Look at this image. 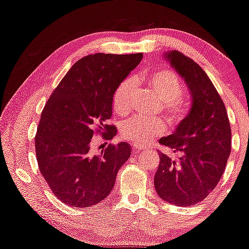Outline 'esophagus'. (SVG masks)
Here are the masks:
<instances>
[{
    "label": "esophagus",
    "mask_w": 249,
    "mask_h": 249,
    "mask_svg": "<svg viewBox=\"0 0 249 249\" xmlns=\"http://www.w3.org/2000/svg\"><path fill=\"white\" fill-rule=\"evenodd\" d=\"M143 149H146L145 146H138V145H134L132 151L134 152V153H139V152L143 151Z\"/></svg>",
    "instance_id": "1"
}]
</instances>
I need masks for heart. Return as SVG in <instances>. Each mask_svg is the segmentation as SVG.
<instances>
[{"mask_svg":"<svg viewBox=\"0 0 249 249\" xmlns=\"http://www.w3.org/2000/svg\"><path fill=\"white\" fill-rule=\"evenodd\" d=\"M145 81L149 88L162 101L161 107L173 124H178L187 117L189 107L183 100L184 86L178 74L168 68H161L146 74ZM132 80H123L112 94V107L117 113H125L130 106ZM122 137L130 142L143 145L166 131V124L160 118H145L132 116L119 125Z\"/></svg>","mask_w":249,"mask_h":249,"instance_id":"b5f03b06","label":"heart"}]
</instances>
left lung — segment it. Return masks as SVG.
Returning <instances> with one entry per match:
<instances>
[{"instance_id":"left-lung-1","label":"left lung","mask_w":249,"mask_h":249,"mask_svg":"<svg viewBox=\"0 0 249 249\" xmlns=\"http://www.w3.org/2000/svg\"><path fill=\"white\" fill-rule=\"evenodd\" d=\"M166 56L189 87L193 106L175 132L159 140L179 157L159 152L154 187L170 204L190 206L206 198L223 176L231 153V126L225 104L205 71L178 51Z\"/></svg>"}]
</instances>
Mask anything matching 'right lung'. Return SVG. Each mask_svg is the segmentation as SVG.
I'll return each mask as SVG.
<instances>
[{
  "label": "right lung",
  "mask_w": 249,
  "mask_h": 249,
  "mask_svg": "<svg viewBox=\"0 0 249 249\" xmlns=\"http://www.w3.org/2000/svg\"><path fill=\"white\" fill-rule=\"evenodd\" d=\"M142 53L83 56L71 66L50 96L35 137L39 170L58 199L68 206L89 208L111 193L116 176L128 160L127 142L92 148L95 134L116 136L112 94L142 61Z\"/></svg>",
  "instance_id": "obj_1"
}]
</instances>
